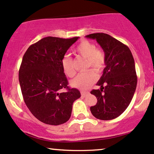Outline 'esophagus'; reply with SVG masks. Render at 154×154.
I'll list each match as a JSON object with an SVG mask.
<instances>
[{"label": "esophagus", "instance_id": "obj_1", "mask_svg": "<svg viewBox=\"0 0 154 154\" xmlns=\"http://www.w3.org/2000/svg\"><path fill=\"white\" fill-rule=\"evenodd\" d=\"M89 93H90L89 92H85V91L81 92V95H82V96H83V97H85V96H87Z\"/></svg>", "mask_w": 154, "mask_h": 154}]
</instances>
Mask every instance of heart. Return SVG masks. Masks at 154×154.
Here are the masks:
<instances>
[{
    "instance_id": "1",
    "label": "heart",
    "mask_w": 154,
    "mask_h": 154,
    "mask_svg": "<svg viewBox=\"0 0 154 154\" xmlns=\"http://www.w3.org/2000/svg\"><path fill=\"white\" fill-rule=\"evenodd\" d=\"M75 52L77 55L85 58V68L92 67L96 72H100L104 69L106 64V55L100 49H96V46L88 40H82L77 46ZM63 72L66 76L72 77L76 71L74 66L73 60L71 57L65 56L62 60ZM97 75L93 69H88L77 75L71 81L72 87L81 90L88 89L95 82Z\"/></svg>"
}]
</instances>
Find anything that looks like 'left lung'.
<instances>
[{
	"instance_id": "8db88e82",
	"label": "left lung",
	"mask_w": 154,
	"mask_h": 154,
	"mask_svg": "<svg viewBox=\"0 0 154 154\" xmlns=\"http://www.w3.org/2000/svg\"><path fill=\"white\" fill-rule=\"evenodd\" d=\"M86 37L97 41L106 55V66L97 83L100 90L90 92L97 100V104L90 107V110L97 119H115L128 107L136 91L134 59L126 45L110 35L96 33Z\"/></svg>"
}]
</instances>
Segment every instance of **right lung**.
Wrapping results in <instances>:
<instances>
[{"instance_id": "right-lung-1", "label": "right lung", "mask_w": 154, "mask_h": 154, "mask_svg": "<svg viewBox=\"0 0 154 154\" xmlns=\"http://www.w3.org/2000/svg\"><path fill=\"white\" fill-rule=\"evenodd\" d=\"M79 37L48 36L30 47L24 54L18 79L23 100L35 118L48 125L66 123L72 105L80 97L77 89L70 88L62 60ZM65 88L66 92L59 93Z\"/></svg>"}]
</instances>
